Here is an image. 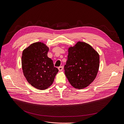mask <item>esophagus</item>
Instances as JSON below:
<instances>
[{"mask_svg": "<svg viewBox=\"0 0 124 124\" xmlns=\"http://www.w3.org/2000/svg\"><path fill=\"white\" fill-rule=\"evenodd\" d=\"M63 69V66H60L58 67V70L59 71H62Z\"/></svg>", "mask_w": 124, "mask_h": 124, "instance_id": "esophagus-1", "label": "esophagus"}]
</instances>
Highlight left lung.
I'll return each mask as SVG.
<instances>
[{
	"label": "left lung",
	"mask_w": 124,
	"mask_h": 124,
	"mask_svg": "<svg viewBox=\"0 0 124 124\" xmlns=\"http://www.w3.org/2000/svg\"><path fill=\"white\" fill-rule=\"evenodd\" d=\"M99 67V55L92 46L78 41L68 49L65 74L75 88L83 89L95 79Z\"/></svg>",
	"instance_id": "1"
}]
</instances>
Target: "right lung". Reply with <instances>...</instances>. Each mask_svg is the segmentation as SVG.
Segmentation results:
<instances>
[{"label":"right lung","mask_w":124,"mask_h":124,"mask_svg":"<svg viewBox=\"0 0 124 124\" xmlns=\"http://www.w3.org/2000/svg\"><path fill=\"white\" fill-rule=\"evenodd\" d=\"M48 47L43 42L33 43L25 49L22 56V70L28 83L43 90L53 83L58 69L48 57Z\"/></svg>","instance_id":"1"}]
</instances>
